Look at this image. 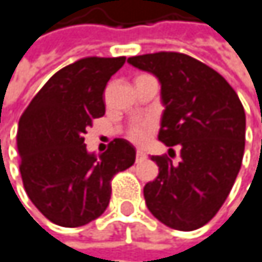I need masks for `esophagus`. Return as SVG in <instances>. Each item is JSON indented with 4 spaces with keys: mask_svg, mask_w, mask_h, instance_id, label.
I'll return each instance as SVG.
<instances>
[{
    "mask_svg": "<svg viewBox=\"0 0 262 262\" xmlns=\"http://www.w3.org/2000/svg\"><path fill=\"white\" fill-rule=\"evenodd\" d=\"M144 158H146V154L143 150H137V160L140 161V160H144Z\"/></svg>",
    "mask_w": 262,
    "mask_h": 262,
    "instance_id": "1",
    "label": "esophagus"
}]
</instances>
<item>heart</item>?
<instances>
[{"label": "heart", "instance_id": "obj_1", "mask_svg": "<svg viewBox=\"0 0 262 262\" xmlns=\"http://www.w3.org/2000/svg\"><path fill=\"white\" fill-rule=\"evenodd\" d=\"M154 130V121L152 119H141V121H137L132 127L128 128V138L132 140L134 143H144L150 132Z\"/></svg>", "mask_w": 262, "mask_h": 262}]
</instances>
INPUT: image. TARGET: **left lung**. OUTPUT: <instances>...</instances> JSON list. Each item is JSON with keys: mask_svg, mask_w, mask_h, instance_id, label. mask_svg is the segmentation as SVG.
<instances>
[{"mask_svg": "<svg viewBox=\"0 0 262 262\" xmlns=\"http://www.w3.org/2000/svg\"><path fill=\"white\" fill-rule=\"evenodd\" d=\"M127 62L155 76L164 107L158 140L180 147V161L152 155L158 177L144 186L149 211L164 225L191 231L210 222L228 197L246 146V112L236 91L213 68L180 52Z\"/></svg>", "mask_w": 262, "mask_h": 262, "instance_id": "obj_1", "label": "left lung"}]
</instances>
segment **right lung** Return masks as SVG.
Returning <instances> with one entry per match:
<instances>
[{"mask_svg": "<svg viewBox=\"0 0 262 262\" xmlns=\"http://www.w3.org/2000/svg\"><path fill=\"white\" fill-rule=\"evenodd\" d=\"M124 62L125 57H86L62 68L18 122L25 189L38 211L60 227L98 219L108 207L110 180L135 163L137 150L127 140H113L98 155L83 143L91 121L104 116V90Z\"/></svg>", "mask_w": 262, "mask_h": 262, "instance_id": "add662e5", "label": "right lung"}]
</instances>
